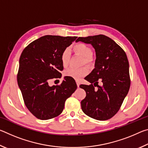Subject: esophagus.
I'll return each instance as SVG.
<instances>
[{
	"label": "esophagus",
	"mask_w": 148,
	"mask_h": 148,
	"mask_svg": "<svg viewBox=\"0 0 148 148\" xmlns=\"http://www.w3.org/2000/svg\"><path fill=\"white\" fill-rule=\"evenodd\" d=\"M76 84H77V87H79V85H80V83H79V82L78 81V80H76Z\"/></svg>",
	"instance_id": "1"
}]
</instances>
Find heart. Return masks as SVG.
Here are the masks:
<instances>
[{
  "label": "heart",
  "instance_id": "b5f03b06",
  "mask_svg": "<svg viewBox=\"0 0 148 148\" xmlns=\"http://www.w3.org/2000/svg\"><path fill=\"white\" fill-rule=\"evenodd\" d=\"M75 53L84 57V61L87 63L91 62L92 58L91 56V49L84 44H77L73 47ZM70 59V51L68 48L64 49L61 55V61L63 67H66L69 64ZM89 72V69L87 66H82L80 68H70L64 72L66 76L72 77L75 79H79L82 77L85 76Z\"/></svg>",
  "mask_w": 148,
  "mask_h": 148
}]
</instances>
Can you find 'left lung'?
I'll return each mask as SVG.
<instances>
[{
  "instance_id": "left-lung-1",
  "label": "left lung",
  "mask_w": 148,
  "mask_h": 148,
  "mask_svg": "<svg viewBox=\"0 0 148 148\" xmlns=\"http://www.w3.org/2000/svg\"><path fill=\"white\" fill-rule=\"evenodd\" d=\"M76 42L91 44L96 56L94 69L85 77L91 84L79 86L86 92L81 101L82 111L95 119H109L118 112L130 88L127 55L116 42L103 34L79 37ZM99 80L102 82L101 86Z\"/></svg>"
}]
</instances>
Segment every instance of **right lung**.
<instances>
[{"label":"right lung","instance_id":"obj_1","mask_svg":"<svg viewBox=\"0 0 148 148\" xmlns=\"http://www.w3.org/2000/svg\"><path fill=\"white\" fill-rule=\"evenodd\" d=\"M76 38L46 35L29 44L20 56L17 84L27 108L39 119L61 114L66 100L77 89L74 78L69 76L59 86L48 84L51 79L61 77V55Z\"/></svg>","mask_w":148,"mask_h":148}]
</instances>
